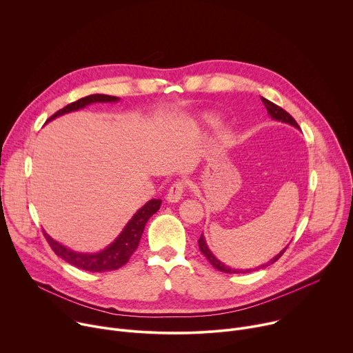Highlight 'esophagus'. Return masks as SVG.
<instances>
[{
	"label": "esophagus",
	"instance_id": "34e87169",
	"mask_svg": "<svg viewBox=\"0 0 353 353\" xmlns=\"http://www.w3.org/2000/svg\"><path fill=\"white\" fill-rule=\"evenodd\" d=\"M185 188H186V183L183 181H176L171 185L168 193H167V201L170 203H176L182 199V194L185 192Z\"/></svg>",
	"mask_w": 353,
	"mask_h": 353
}]
</instances>
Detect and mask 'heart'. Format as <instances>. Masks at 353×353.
<instances>
[{
  "mask_svg": "<svg viewBox=\"0 0 353 353\" xmlns=\"http://www.w3.org/2000/svg\"><path fill=\"white\" fill-rule=\"evenodd\" d=\"M202 123H203L205 126H212V125H213V117H212L210 114H205V116L202 117Z\"/></svg>",
  "mask_w": 353,
  "mask_h": 353,
  "instance_id": "obj_1",
  "label": "heart"
}]
</instances>
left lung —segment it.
<instances>
[{
  "label": "left lung",
  "instance_id": "obj_1",
  "mask_svg": "<svg viewBox=\"0 0 353 353\" xmlns=\"http://www.w3.org/2000/svg\"><path fill=\"white\" fill-rule=\"evenodd\" d=\"M261 99H262V102H263V105H265V108H266V110H268V114H270L272 119L283 122V123H289V125H292V126L300 129L299 125H297V122L293 119V117H292L285 109H282L281 106L275 105V103L268 101V99H265V98H261ZM198 243H199V250L202 251V254L208 258V261L213 265V268L219 269L220 272H224V273H245V272H251V270H252V269H245V270H243V269H232V268H228L227 265H224L223 262H220V261L212 254V251L209 250V247H208V244H206V241H205L203 234L201 236V239L198 240ZM286 248H288V247H286ZM286 248H283L276 256H273L268 263H265V265H262V266H259V268H266V266H269V265H272V263H275V262L285 254ZM256 269H258V268H256Z\"/></svg>",
  "mask_w": 353,
  "mask_h": 353
}]
</instances>
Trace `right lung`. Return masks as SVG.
Returning a JSON list of instances; mask_svg holds the SVG:
<instances>
[{"label":"right lung","instance_id":"right-lung-1","mask_svg":"<svg viewBox=\"0 0 353 353\" xmlns=\"http://www.w3.org/2000/svg\"><path fill=\"white\" fill-rule=\"evenodd\" d=\"M116 101H119V98L110 97V95H102V94L88 95L85 98L71 102L67 106H64L63 109L57 110L53 116L49 117V121H52V119H54V117L61 116L64 113L83 109L87 105L94 103V102H116ZM160 206H161V199H151L150 202H147L141 209L137 210V213L132 217V220L125 225L123 231L119 234V237H117L105 250H102L101 252H97V254L75 252V251L61 245L60 243L54 241L48 232H45V237H46L49 245L52 247V250L54 251V254L57 256H60L61 259H64L65 262H68L70 265H74L77 268H80L83 270H88V272L116 270L128 263V261L130 259V256L139 247L145 223L155 212H159Z\"/></svg>","mask_w":353,"mask_h":353}]
</instances>
